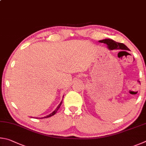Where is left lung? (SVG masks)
Returning <instances> with one entry per match:
<instances>
[{"instance_id":"obj_1","label":"left lung","mask_w":146,"mask_h":146,"mask_svg":"<svg viewBox=\"0 0 146 146\" xmlns=\"http://www.w3.org/2000/svg\"><path fill=\"white\" fill-rule=\"evenodd\" d=\"M99 42L106 43L108 45L109 49L113 50V49H122V50H129L126 45H125L124 43L116 42L111 39H104L103 40H100Z\"/></svg>"}]
</instances>
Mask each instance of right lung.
Here are the masks:
<instances>
[{
  "instance_id": "obj_1",
  "label": "right lung",
  "mask_w": 146,
  "mask_h": 146,
  "mask_svg": "<svg viewBox=\"0 0 146 146\" xmlns=\"http://www.w3.org/2000/svg\"><path fill=\"white\" fill-rule=\"evenodd\" d=\"M61 104H62V101H61V103H60V104H59V105L58 106V107L57 108H56V110L54 111L52 113H51L50 115H47V116H46V117H43V118H48V117H51V116H52V115H54L56 112L58 111V110H59V108H60V107L61 106Z\"/></svg>"
}]
</instances>
